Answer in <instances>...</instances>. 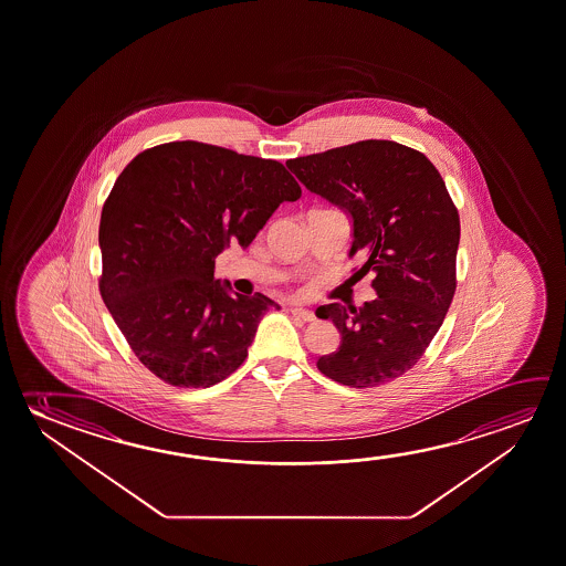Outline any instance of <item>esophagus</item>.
<instances>
[{"label": "esophagus", "instance_id": "34e87169", "mask_svg": "<svg viewBox=\"0 0 566 566\" xmlns=\"http://www.w3.org/2000/svg\"><path fill=\"white\" fill-rule=\"evenodd\" d=\"M290 312H292V315H294V317H297V319H302V322H315L314 312H310V310H304V307H292Z\"/></svg>", "mask_w": 566, "mask_h": 566}]
</instances>
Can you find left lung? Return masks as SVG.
I'll return each instance as SVG.
<instances>
[{"instance_id":"8db88e82","label":"left lung","mask_w":566,"mask_h":566,"mask_svg":"<svg viewBox=\"0 0 566 566\" xmlns=\"http://www.w3.org/2000/svg\"><path fill=\"white\" fill-rule=\"evenodd\" d=\"M286 166L347 211L348 254L365 259L357 274L375 272V302L317 307L340 333L317 368L350 388L390 382L423 357L454 296L461 221L443 178L423 153L394 140H358Z\"/></svg>"}]
</instances>
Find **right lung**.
I'll return each mask as SVG.
<instances>
[{
  "mask_svg": "<svg viewBox=\"0 0 566 566\" xmlns=\"http://www.w3.org/2000/svg\"><path fill=\"white\" fill-rule=\"evenodd\" d=\"M300 184L279 160L198 140L147 148L102 209L99 292L125 339L160 380L209 388L243 365L276 302L231 294L216 256L243 249Z\"/></svg>",
  "mask_w": 566,
  "mask_h": 566,
  "instance_id": "right-lung-1",
  "label": "right lung"
}]
</instances>
